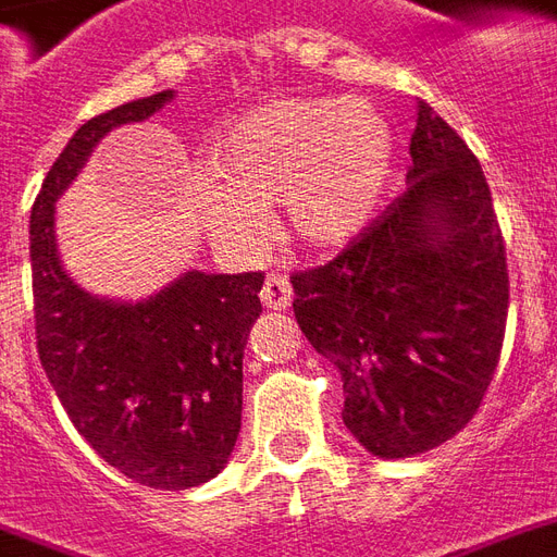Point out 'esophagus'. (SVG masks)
<instances>
[{
  "label": "esophagus",
  "instance_id": "1",
  "mask_svg": "<svg viewBox=\"0 0 557 557\" xmlns=\"http://www.w3.org/2000/svg\"><path fill=\"white\" fill-rule=\"evenodd\" d=\"M290 299H294V287L287 282V275L282 273H270L267 275V282H263L261 290V302L270 311H284V308L290 306Z\"/></svg>",
  "mask_w": 557,
  "mask_h": 557
}]
</instances>
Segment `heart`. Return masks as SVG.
I'll return each mask as SVG.
<instances>
[{
  "instance_id": "1",
  "label": "heart",
  "mask_w": 557,
  "mask_h": 557,
  "mask_svg": "<svg viewBox=\"0 0 557 557\" xmlns=\"http://www.w3.org/2000/svg\"><path fill=\"white\" fill-rule=\"evenodd\" d=\"M395 129L368 100L290 97L249 109L205 153L198 210L216 239L251 246L282 201L287 237L338 251L371 228L395 177Z\"/></svg>"
}]
</instances>
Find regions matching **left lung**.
Returning <instances> with one entry per match:
<instances>
[{
  "label": "left lung",
  "mask_w": 557,
  "mask_h": 557,
  "mask_svg": "<svg viewBox=\"0 0 557 557\" xmlns=\"http://www.w3.org/2000/svg\"><path fill=\"white\" fill-rule=\"evenodd\" d=\"M407 193L326 267L294 275V314L344 380V424L400 460L481 407L507 323L505 239L484 169L418 100Z\"/></svg>",
  "instance_id": "obj_1"
}]
</instances>
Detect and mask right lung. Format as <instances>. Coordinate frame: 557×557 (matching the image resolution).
<instances>
[{
  "mask_svg": "<svg viewBox=\"0 0 557 557\" xmlns=\"http://www.w3.org/2000/svg\"><path fill=\"white\" fill-rule=\"evenodd\" d=\"M174 91L91 117L44 177L28 258L44 371L79 436L150 490H189L228 462L243 412V350L261 318V273L189 270L139 302L97 299L64 273L55 201L109 129L145 121Z\"/></svg>",
  "mask_w": 557,
  "mask_h": 557,
  "instance_id": "obj_1",
  "label": "right lung"
}]
</instances>
